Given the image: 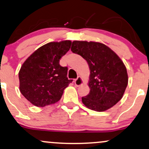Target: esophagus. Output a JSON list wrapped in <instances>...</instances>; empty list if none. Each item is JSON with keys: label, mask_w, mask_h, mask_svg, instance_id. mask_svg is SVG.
Here are the masks:
<instances>
[{"label": "esophagus", "mask_w": 149, "mask_h": 149, "mask_svg": "<svg viewBox=\"0 0 149 149\" xmlns=\"http://www.w3.org/2000/svg\"><path fill=\"white\" fill-rule=\"evenodd\" d=\"M82 83H83V80L82 79V78L80 76H78V78H77V79L75 80V85H76L77 87L82 85Z\"/></svg>", "instance_id": "esophagus-1"}]
</instances>
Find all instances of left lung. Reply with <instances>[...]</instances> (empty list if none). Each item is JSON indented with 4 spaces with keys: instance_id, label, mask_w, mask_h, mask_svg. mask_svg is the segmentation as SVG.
<instances>
[{
    "instance_id": "left-lung-1",
    "label": "left lung",
    "mask_w": 149,
    "mask_h": 149,
    "mask_svg": "<svg viewBox=\"0 0 149 149\" xmlns=\"http://www.w3.org/2000/svg\"><path fill=\"white\" fill-rule=\"evenodd\" d=\"M71 51L87 62L90 74L89 94L82 98L87 108L104 112L121 99L128 82L126 67L121 58L105 44L73 41Z\"/></svg>"
}]
</instances>
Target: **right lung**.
Returning <instances> with one entry per match:
<instances>
[{
	"mask_svg": "<svg viewBox=\"0 0 149 149\" xmlns=\"http://www.w3.org/2000/svg\"><path fill=\"white\" fill-rule=\"evenodd\" d=\"M71 45L70 40L48 43L23 62L19 72V89L33 105L44 107L57 103L73 81L67 77V67L60 65L61 57Z\"/></svg>",
	"mask_w": 149,
	"mask_h": 149,
	"instance_id": "add662e5",
	"label": "right lung"
}]
</instances>
